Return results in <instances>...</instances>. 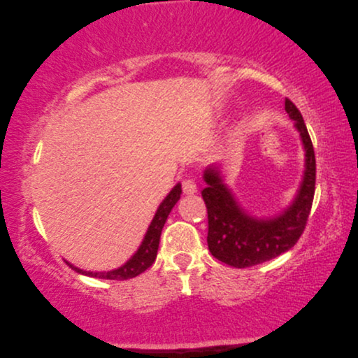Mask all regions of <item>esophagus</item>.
<instances>
[{
  "label": "esophagus",
  "mask_w": 358,
  "mask_h": 358,
  "mask_svg": "<svg viewBox=\"0 0 358 358\" xmlns=\"http://www.w3.org/2000/svg\"><path fill=\"white\" fill-rule=\"evenodd\" d=\"M182 192L185 195H193L196 193V182L193 179H184L182 180Z\"/></svg>",
  "instance_id": "obj_1"
}]
</instances>
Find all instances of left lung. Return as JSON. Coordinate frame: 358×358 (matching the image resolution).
Listing matches in <instances>:
<instances>
[{
	"label": "left lung",
	"instance_id": "obj_1",
	"mask_svg": "<svg viewBox=\"0 0 358 358\" xmlns=\"http://www.w3.org/2000/svg\"><path fill=\"white\" fill-rule=\"evenodd\" d=\"M285 110L301 136L306 169L296 198L282 214L271 219L252 217L234 200L219 169L209 166L204 171L208 187L201 195L208 209V248L215 259L230 266L249 268L276 259L294 248L306 228L315 192V155L303 115L289 98Z\"/></svg>",
	"mask_w": 358,
	"mask_h": 358
}]
</instances>
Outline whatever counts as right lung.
Here are the masks:
<instances>
[{
	"label": "right lung",
	"mask_w": 358,
	"mask_h": 358,
	"mask_svg": "<svg viewBox=\"0 0 358 358\" xmlns=\"http://www.w3.org/2000/svg\"><path fill=\"white\" fill-rule=\"evenodd\" d=\"M180 193H182V189H180V184H178L174 189L168 193V196L162 201L160 206H158L157 213L152 219L150 225L148 228V233L143 239V244L139 245V249L136 254H134L130 260H128L124 266L113 269V271H104V273H93V271H84V269L76 268L71 263H68L76 273L85 274V276L90 278H98V279H110V280H125V279H131L136 278L138 274L144 273L145 269L152 266V263L157 259V250H158V244H160V234L163 230V225L168 219L169 213L174 208V204L179 201Z\"/></svg>",
	"instance_id": "right-lung-1"
}]
</instances>
